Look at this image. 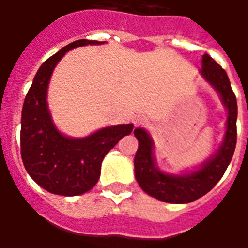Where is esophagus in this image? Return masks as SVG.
Listing matches in <instances>:
<instances>
[{
    "label": "esophagus",
    "mask_w": 248,
    "mask_h": 248,
    "mask_svg": "<svg viewBox=\"0 0 248 248\" xmlns=\"http://www.w3.org/2000/svg\"><path fill=\"white\" fill-rule=\"evenodd\" d=\"M146 121H147V119H146L143 115H138V117H135L134 118V124L135 126H140V124H146Z\"/></svg>",
    "instance_id": "esophagus-1"
}]
</instances>
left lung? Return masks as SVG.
<instances>
[{"instance_id": "left-lung-1", "label": "left lung", "mask_w": 248, "mask_h": 248, "mask_svg": "<svg viewBox=\"0 0 248 248\" xmlns=\"http://www.w3.org/2000/svg\"><path fill=\"white\" fill-rule=\"evenodd\" d=\"M201 74L218 92L227 110L223 142L213 156L192 171L182 172L179 175L166 174L156 166L153 153L154 142L150 134L142 127L134 130V135L140 142L134 158L135 179L146 194L162 202L183 204L203 197L220 181L234 155L238 105L227 73L206 53L202 57Z\"/></svg>"}]
</instances>
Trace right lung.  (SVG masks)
Instances as JSON below:
<instances>
[{
  "instance_id": "right-lung-1",
  "label": "right lung",
  "mask_w": 248,
  "mask_h": 248,
  "mask_svg": "<svg viewBox=\"0 0 248 248\" xmlns=\"http://www.w3.org/2000/svg\"><path fill=\"white\" fill-rule=\"evenodd\" d=\"M101 44L105 41H74L47 58L25 97L21 117L22 162L31 179L51 194L76 197L92 190L99 179L105 155L134 129L133 124H118L83 138H71L62 134L51 119L46 98L57 63L71 49Z\"/></svg>"
}]
</instances>
